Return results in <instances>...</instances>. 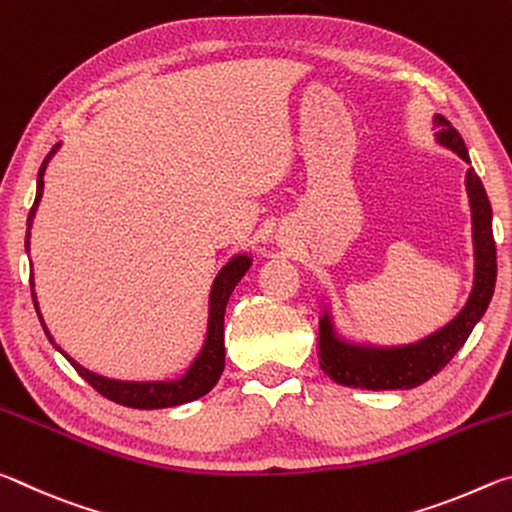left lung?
Segmentation results:
<instances>
[{
    "mask_svg": "<svg viewBox=\"0 0 512 512\" xmlns=\"http://www.w3.org/2000/svg\"><path fill=\"white\" fill-rule=\"evenodd\" d=\"M438 126L436 142L454 151L463 162H470V153L461 133L443 115L433 117ZM465 189L472 212V246H474V282L467 302L458 314L443 327L433 329L411 343L379 345L372 341L348 339L334 323L332 302L320 298L318 318V350L320 368L336 384L368 391H400L415 388L438 375L454 354L463 348L467 336L488 309L497 282V248L492 237V207L481 178L470 167L465 173Z\"/></svg>",
    "mask_w": 512,
    "mask_h": 512,
    "instance_id": "1",
    "label": "left lung"
}]
</instances>
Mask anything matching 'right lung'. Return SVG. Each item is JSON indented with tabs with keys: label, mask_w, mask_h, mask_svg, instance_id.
I'll list each match as a JSON object with an SVG mask.
<instances>
[{
	"label": "right lung",
	"mask_w": 512,
	"mask_h": 512,
	"mask_svg": "<svg viewBox=\"0 0 512 512\" xmlns=\"http://www.w3.org/2000/svg\"><path fill=\"white\" fill-rule=\"evenodd\" d=\"M60 146H63V142H58L40 164L36 201H33V207H31L29 219H27V241H24L27 253L31 250V225H33V219H36L38 205L42 201V192H45L47 164L58 153ZM250 264H253V257H250L248 253H237V255H232L228 262L219 268V273L214 275V282L210 287V300H207V329H205L203 345H201V350L196 352V357L189 361V366L185 368L183 375L173 377V379H149V381L112 379V377L99 375V372L81 366V363L69 357V354L56 343L54 336H51L45 318H42V314H40V302L36 296V282H33V273H31V296H33V305H36L38 318L42 323V329H45L49 343L54 345V348L63 354L69 363H72L74 370L79 372L85 381H88L94 391H99L103 397H108V400L117 402L121 406H131V409H167V406H178V404H187V402L198 400V397L210 393L216 386V381H219L223 366H225V345H223L225 305H228L232 291H235L241 277L248 273Z\"/></svg>",
	"instance_id": "add662e5"
}]
</instances>
